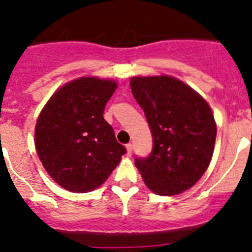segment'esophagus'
<instances>
[{"instance_id":"34e87169","label":"esophagus","mask_w":252,"mask_h":252,"mask_svg":"<svg viewBox=\"0 0 252 252\" xmlns=\"http://www.w3.org/2000/svg\"><path fill=\"white\" fill-rule=\"evenodd\" d=\"M131 152H133V144H130V143H129V144H126V154L130 157Z\"/></svg>"}]
</instances>
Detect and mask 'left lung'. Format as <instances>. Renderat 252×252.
<instances>
[{
	"label": "left lung",
	"instance_id": "8db88e82",
	"mask_svg": "<svg viewBox=\"0 0 252 252\" xmlns=\"http://www.w3.org/2000/svg\"><path fill=\"white\" fill-rule=\"evenodd\" d=\"M131 93L144 110L153 137L145 158L135 166L155 194L170 196L191 188L210 164L216 126L208 103L171 77H134Z\"/></svg>",
	"mask_w": 252,
	"mask_h": 252
}]
</instances>
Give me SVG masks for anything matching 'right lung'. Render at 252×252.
Wrapping results in <instances>:
<instances>
[{"instance_id": "right-lung-1", "label": "right lung", "mask_w": 252, "mask_h": 252, "mask_svg": "<svg viewBox=\"0 0 252 252\" xmlns=\"http://www.w3.org/2000/svg\"><path fill=\"white\" fill-rule=\"evenodd\" d=\"M113 81L81 78L56 92L36 124V149L47 173L73 192L102 185L126 153L103 118Z\"/></svg>"}]
</instances>
